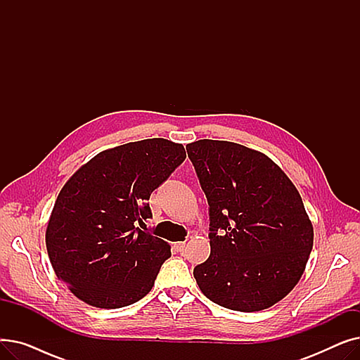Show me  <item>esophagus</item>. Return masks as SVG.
Instances as JSON below:
<instances>
[{"mask_svg":"<svg viewBox=\"0 0 360 360\" xmlns=\"http://www.w3.org/2000/svg\"><path fill=\"white\" fill-rule=\"evenodd\" d=\"M174 247H175V250H176L178 252H184V250H185V242H176V243L174 245Z\"/></svg>","mask_w":360,"mask_h":360,"instance_id":"1","label":"esophagus"}]
</instances>
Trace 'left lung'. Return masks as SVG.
Here are the masks:
<instances>
[{
	"mask_svg": "<svg viewBox=\"0 0 360 360\" xmlns=\"http://www.w3.org/2000/svg\"><path fill=\"white\" fill-rule=\"evenodd\" d=\"M209 202L210 257L194 269L214 304L262 311L285 297L304 274L314 228L296 186L261 151L198 140L186 146Z\"/></svg>",
	"mask_w": 360,
	"mask_h": 360,
	"instance_id": "8db88e82",
	"label": "left lung"
}]
</instances>
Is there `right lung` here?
Returning <instances> with one entry per match:
<instances>
[{"instance_id":"add662e5","label":"right lung","mask_w":360,"mask_h":360,"mask_svg":"<svg viewBox=\"0 0 360 360\" xmlns=\"http://www.w3.org/2000/svg\"><path fill=\"white\" fill-rule=\"evenodd\" d=\"M185 158L182 144L147 139L101 151L67 181L48 221L46 250L74 296L115 309L151 290L170 247L140 228L151 217V193Z\"/></svg>"}]
</instances>
